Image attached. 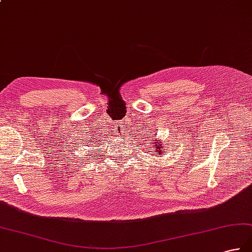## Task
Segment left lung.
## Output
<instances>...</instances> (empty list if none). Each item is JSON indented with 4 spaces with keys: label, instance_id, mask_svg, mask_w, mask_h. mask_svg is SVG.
<instances>
[{
    "label": "left lung",
    "instance_id": "1",
    "mask_svg": "<svg viewBox=\"0 0 252 252\" xmlns=\"http://www.w3.org/2000/svg\"><path fill=\"white\" fill-rule=\"evenodd\" d=\"M147 135H149V134H147ZM145 139H147V137H145ZM149 139L150 140H147V141H149L147 144H150L151 146H153V149L155 150V152H157V155L159 156V155L162 154V153H165V152H162V144H164V142H161L159 139H156V136H152V137L149 136Z\"/></svg>",
    "mask_w": 252,
    "mask_h": 252
}]
</instances>
